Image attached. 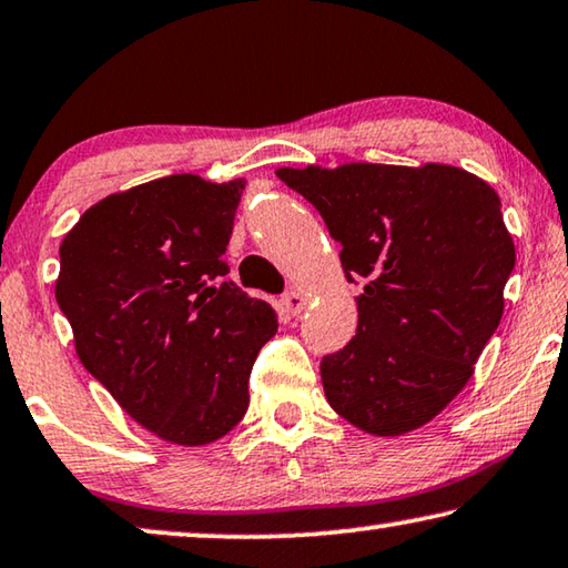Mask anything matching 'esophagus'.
<instances>
[{
  "instance_id": "34e87169",
  "label": "esophagus",
  "mask_w": 568,
  "mask_h": 568,
  "mask_svg": "<svg viewBox=\"0 0 568 568\" xmlns=\"http://www.w3.org/2000/svg\"><path fill=\"white\" fill-rule=\"evenodd\" d=\"M305 305H308V298L301 291H287L283 295V308L291 313V316H298V313H303Z\"/></svg>"
}]
</instances>
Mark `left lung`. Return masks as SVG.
<instances>
[{"instance_id": "obj_1", "label": "left lung", "mask_w": 568, "mask_h": 568, "mask_svg": "<svg viewBox=\"0 0 568 568\" xmlns=\"http://www.w3.org/2000/svg\"><path fill=\"white\" fill-rule=\"evenodd\" d=\"M341 242L356 336L323 356V392L351 425L397 437L435 419L503 316L516 247L495 189L470 171L425 164L277 169Z\"/></svg>"}]
</instances>
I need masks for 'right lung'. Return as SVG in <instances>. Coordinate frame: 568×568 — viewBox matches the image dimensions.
<instances>
[{"mask_svg": "<svg viewBox=\"0 0 568 568\" xmlns=\"http://www.w3.org/2000/svg\"><path fill=\"white\" fill-rule=\"evenodd\" d=\"M245 179L171 174L101 200L60 245L55 298L78 358L141 427L210 445L245 417L252 364L277 331L232 281Z\"/></svg>", "mask_w": 568, "mask_h": 568, "instance_id": "obj_1", "label": "right lung"}]
</instances>
